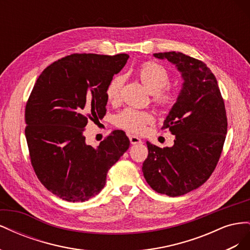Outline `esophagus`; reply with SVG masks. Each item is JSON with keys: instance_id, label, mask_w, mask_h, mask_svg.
<instances>
[{"instance_id": "obj_1", "label": "esophagus", "mask_w": 250, "mask_h": 250, "mask_svg": "<svg viewBox=\"0 0 250 250\" xmlns=\"http://www.w3.org/2000/svg\"><path fill=\"white\" fill-rule=\"evenodd\" d=\"M129 141L132 144V145H135V144H141L142 140L137 137V135H129Z\"/></svg>"}]
</instances>
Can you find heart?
I'll use <instances>...</instances> for the list:
<instances>
[{
    "label": "heart",
    "instance_id": "b5f03b06",
    "mask_svg": "<svg viewBox=\"0 0 250 250\" xmlns=\"http://www.w3.org/2000/svg\"><path fill=\"white\" fill-rule=\"evenodd\" d=\"M139 77L144 85L153 95V100L162 106H170L177 99V94L173 89H163L169 84L170 75L165 67L153 62H145L139 69ZM125 78L115 76L107 84L106 98L110 102H117L120 99L121 89L123 87ZM153 122L152 113L149 111L126 108L116 117V124L130 132H141L147 124Z\"/></svg>",
    "mask_w": 250,
    "mask_h": 250
}]
</instances>
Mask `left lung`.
<instances>
[{"mask_svg":"<svg viewBox=\"0 0 250 250\" xmlns=\"http://www.w3.org/2000/svg\"><path fill=\"white\" fill-rule=\"evenodd\" d=\"M153 55L175 64L184 83L163 126L175 135L174 145L160 148L147 142L148 156L142 170L155 192L176 197L202 186L214 172L228 118L217 79L206 63L180 52Z\"/></svg>","mask_w":250,"mask_h":250,"instance_id":"obj_1","label":"left lung"}]
</instances>
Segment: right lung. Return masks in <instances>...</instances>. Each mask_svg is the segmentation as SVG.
<instances>
[{
	"label": "right lung",
	"mask_w": 250,
	"mask_h": 250,
	"mask_svg": "<svg viewBox=\"0 0 250 250\" xmlns=\"http://www.w3.org/2000/svg\"><path fill=\"white\" fill-rule=\"evenodd\" d=\"M128 58L72 54L37 78L26 104L25 135L37 178L57 197L72 202L93 198L129 148L122 130L112 131L97 148L87 145L83 135L88 120L106 113L105 90Z\"/></svg>",
	"instance_id": "right-lung-1"
}]
</instances>
